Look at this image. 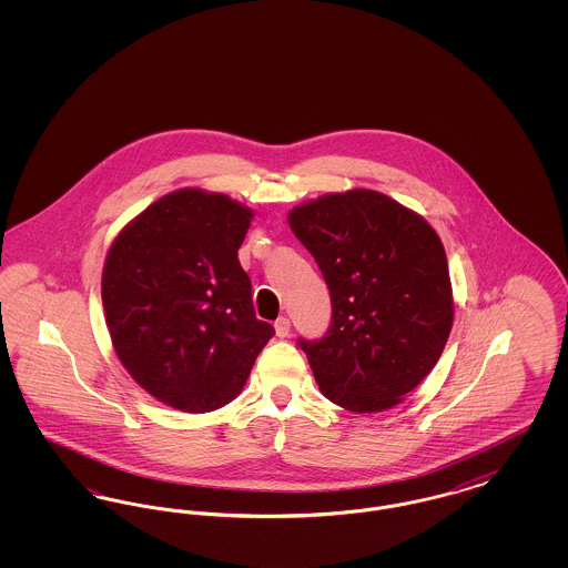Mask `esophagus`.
<instances>
[{
  "label": "esophagus",
  "mask_w": 568,
  "mask_h": 568,
  "mask_svg": "<svg viewBox=\"0 0 568 568\" xmlns=\"http://www.w3.org/2000/svg\"><path fill=\"white\" fill-rule=\"evenodd\" d=\"M290 327H292V324H290L287 317H278V320L274 322V329H276V336H278V338H287V336H290Z\"/></svg>",
  "instance_id": "esophagus-1"
}]
</instances>
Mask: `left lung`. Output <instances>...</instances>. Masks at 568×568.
Segmentation results:
<instances>
[{
	"label": "left lung",
	"mask_w": 568,
	"mask_h": 568,
	"mask_svg": "<svg viewBox=\"0 0 568 568\" xmlns=\"http://www.w3.org/2000/svg\"><path fill=\"white\" fill-rule=\"evenodd\" d=\"M287 221L332 297L327 334L300 341L322 394L353 413L400 405L436 366L454 324L438 234L373 190L325 193L297 204Z\"/></svg>",
	"instance_id": "left-lung-1"
}]
</instances>
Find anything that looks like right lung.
Wrapping results in <instances>:
<instances>
[{"label":"right lung","instance_id":"obj_1","mask_svg":"<svg viewBox=\"0 0 568 568\" xmlns=\"http://www.w3.org/2000/svg\"><path fill=\"white\" fill-rule=\"evenodd\" d=\"M253 211L225 193L172 191L110 244L102 304L123 368L163 405L232 403L274 336L251 302L239 248Z\"/></svg>","mask_w":568,"mask_h":568}]
</instances>
